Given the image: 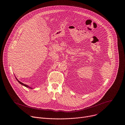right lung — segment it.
Wrapping results in <instances>:
<instances>
[{
  "mask_svg": "<svg viewBox=\"0 0 125 125\" xmlns=\"http://www.w3.org/2000/svg\"><path fill=\"white\" fill-rule=\"evenodd\" d=\"M16 79H17V81H18V82H19V83H20V84H22V85H24V86H26V87H30V88H31H31H31V87H29V86H28V85H27V84H24V83H21V82H20V81H18V80H17V78H16Z\"/></svg>",
  "mask_w": 125,
  "mask_h": 125,
  "instance_id": "add662e5",
  "label": "right lung"
}]
</instances>
